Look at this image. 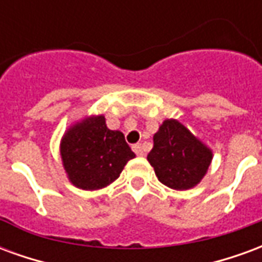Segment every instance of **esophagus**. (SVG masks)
<instances>
[{"label": "esophagus", "mask_w": 262, "mask_h": 262, "mask_svg": "<svg viewBox=\"0 0 262 262\" xmlns=\"http://www.w3.org/2000/svg\"><path fill=\"white\" fill-rule=\"evenodd\" d=\"M133 151L137 154V156H143L144 154V150H143V146L140 143H137V144H133Z\"/></svg>", "instance_id": "34e87169"}]
</instances>
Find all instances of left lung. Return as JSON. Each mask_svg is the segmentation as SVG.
Returning <instances> with one entry per match:
<instances>
[{
  "label": "left lung",
  "instance_id": "8db88e82",
  "mask_svg": "<svg viewBox=\"0 0 262 262\" xmlns=\"http://www.w3.org/2000/svg\"><path fill=\"white\" fill-rule=\"evenodd\" d=\"M147 160L160 182L172 189L198 185L212 161V150L176 119H167L153 137Z\"/></svg>",
  "mask_w": 262,
  "mask_h": 262
}]
</instances>
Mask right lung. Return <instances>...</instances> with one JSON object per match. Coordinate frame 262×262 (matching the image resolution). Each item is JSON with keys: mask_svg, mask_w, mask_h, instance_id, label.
<instances>
[{"mask_svg": "<svg viewBox=\"0 0 262 262\" xmlns=\"http://www.w3.org/2000/svg\"><path fill=\"white\" fill-rule=\"evenodd\" d=\"M60 154L71 184L85 191L114 182L126 163L136 157L123 133L106 127L103 115L71 126L61 139Z\"/></svg>", "mask_w": 262, "mask_h": 262, "instance_id": "right-lung-1", "label": "right lung"}]
</instances>
